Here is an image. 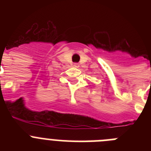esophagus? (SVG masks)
Masks as SVG:
<instances>
[{
  "label": "esophagus",
  "mask_w": 151,
  "mask_h": 151,
  "mask_svg": "<svg viewBox=\"0 0 151 151\" xmlns=\"http://www.w3.org/2000/svg\"><path fill=\"white\" fill-rule=\"evenodd\" d=\"M74 66H76V67H78L79 65H78V63H74Z\"/></svg>",
  "instance_id": "34e87169"
}]
</instances>
